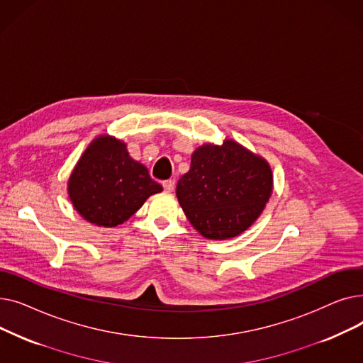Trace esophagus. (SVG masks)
I'll list each match as a JSON object with an SVG mask.
<instances>
[{"instance_id": "obj_1", "label": "esophagus", "mask_w": 363, "mask_h": 363, "mask_svg": "<svg viewBox=\"0 0 363 363\" xmlns=\"http://www.w3.org/2000/svg\"><path fill=\"white\" fill-rule=\"evenodd\" d=\"M163 189L166 193H172L175 189V181L174 179H167V181H163Z\"/></svg>"}]
</instances>
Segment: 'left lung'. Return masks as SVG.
I'll return each instance as SVG.
<instances>
[{
	"mask_svg": "<svg viewBox=\"0 0 363 363\" xmlns=\"http://www.w3.org/2000/svg\"><path fill=\"white\" fill-rule=\"evenodd\" d=\"M271 194L269 164L233 140L199 147L191 167L177 185L184 213L208 240L233 238L245 231Z\"/></svg>",
	"mask_w": 363,
	"mask_h": 363,
	"instance_id": "left-lung-1",
	"label": "left lung"
}]
</instances>
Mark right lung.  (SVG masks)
<instances>
[{"label": "right lung", "mask_w": 363, "mask_h": 363, "mask_svg": "<svg viewBox=\"0 0 363 363\" xmlns=\"http://www.w3.org/2000/svg\"><path fill=\"white\" fill-rule=\"evenodd\" d=\"M162 191L144 164L130 159L126 145L113 137L94 140L69 179V197L86 220L116 226L128 220L144 201Z\"/></svg>", "instance_id": "right-lung-1"}]
</instances>
